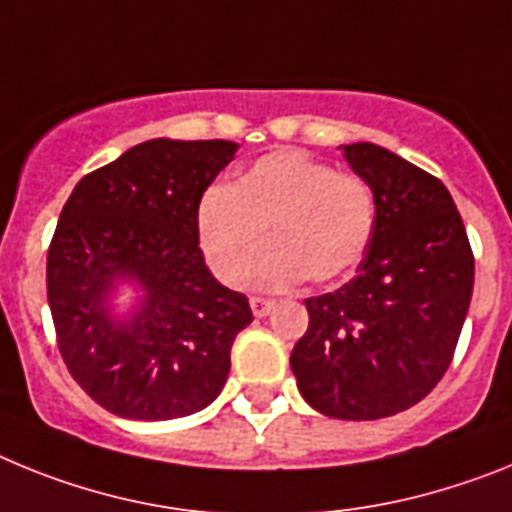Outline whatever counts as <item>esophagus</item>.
Returning a JSON list of instances; mask_svg holds the SVG:
<instances>
[{"mask_svg":"<svg viewBox=\"0 0 512 512\" xmlns=\"http://www.w3.org/2000/svg\"><path fill=\"white\" fill-rule=\"evenodd\" d=\"M273 304H275L273 299H262V296H252L250 299L252 314H255V317H265V314H270Z\"/></svg>","mask_w":512,"mask_h":512,"instance_id":"1","label":"esophagus"}]
</instances>
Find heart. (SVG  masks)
Segmentation results:
<instances>
[{
    "mask_svg": "<svg viewBox=\"0 0 512 512\" xmlns=\"http://www.w3.org/2000/svg\"><path fill=\"white\" fill-rule=\"evenodd\" d=\"M373 231L371 182L296 149L265 154L231 188L213 185L198 203L203 255L226 286L250 275L268 234L273 250L257 268V286L342 281L366 257Z\"/></svg>",
    "mask_w": 512,
    "mask_h": 512,
    "instance_id": "b5f03b06",
    "label": "heart"
}]
</instances>
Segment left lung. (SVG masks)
Segmentation results:
<instances>
[{
  "mask_svg": "<svg viewBox=\"0 0 512 512\" xmlns=\"http://www.w3.org/2000/svg\"><path fill=\"white\" fill-rule=\"evenodd\" d=\"M376 193V231L355 278L306 299L291 353L301 397L337 420H379L425 399L453 361L474 252L438 177L376 144L345 146Z\"/></svg>",
  "mask_w": 512,
  "mask_h": 512,
  "instance_id": "1",
  "label": "left lung"
}]
</instances>
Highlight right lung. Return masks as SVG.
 Instances as JSON below:
<instances>
[{"label": "right lung", "instance_id": "1", "mask_svg": "<svg viewBox=\"0 0 512 512\" xmlns=\"http://www.w3.org/2000/svg\"><path fill=\"white\" fill-rule=\"evenodd\" d=\"M234 151L221 139L144 141L84 175L61 208L46 262L56 345L74 381L113 415L185 417L224 389L252 309L208 273L198 203ZM115 277L147 288L128 323L107 317Z\"/></svg>", "mask_w": 512, "mask_h": 512}]
</instances>
